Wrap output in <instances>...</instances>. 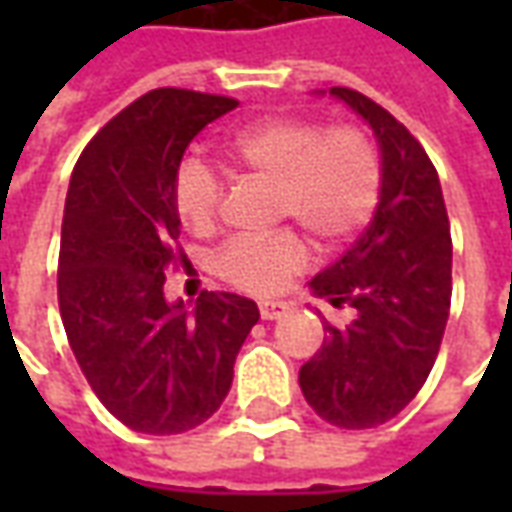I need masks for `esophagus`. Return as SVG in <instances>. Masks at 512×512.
I'll list each match as a JSON object with an SVG mask.
<instances>
[{
    "mask_svg": "<svg viewBox=\"0 0 512 512\" xmlns=\"http://www.w3.org/2000/svg\"><path fill=\"white\" fill-rule=\"evenodd\" d=\"M288 312V304L285 301H260V318L263 321H277Z\"/></svg>",
    "mask_w": 512,
    "mask_h": 512,
    "instance_id": "1",
    "label": "esophagus"
}]
</instances>
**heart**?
I'll use <instances>...</instances> for the list:
<instances>
[{"label": "heart", "mask_w": 512, "mask_h": 512, "mask_svg": "<svg viewBox=\"0 0 512 512\" xmlns=\"http://www.w3.org/2000/svg\"><path fill=\"white\" fill-rule=\"evenodd\" d=\"M224 156L235 169L274 183L277 216H290L321 246L351 241L376 216L381 158L356 126L323 128L307 117H266L235 131ZM175 213L191 233H211L224 186L200 158L175 172ZM307 266V246L293 230L266 238H233L219 249L216 271L249 293H274Z\"/></svg>", "instance_id": "obj_1"}]
</instances>
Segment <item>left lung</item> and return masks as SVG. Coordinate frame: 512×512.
<instances>
[{
	"label": "left lung",
	"mask_w": 512,
	"mask_h": 512,
	"mask_svg": "<svg viewBox=\"0 0 512 512\" xmlns=\"http://www.w3.org/2000/svg\"><path fill=\"white\" fill-rule=\"evenodd\" d=\"M329 93L376 134L381 200L362 238L310 282L315 296L356 315L348 326L326 323L299 384L318 417L365 430L397 417L439 356L452 296L450 219L436 167L411 131L367 95Z\"/></svg>",
	"instance_id": "left-lung-1"
}]
</instances>
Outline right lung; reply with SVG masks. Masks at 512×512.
Wrapping results in <instances>:
<instances>
[{
    "label": "right lung",
    "mask_w": 512,
    "mask_h": 512,
    "mask_svg": "<svg viewBox=\"0 0 512 512\" xmlns=\"http://www.w3.org/2000/svg\"><path fill=\"white\" fill-rule=\"evenodd\" d=\"M235 106L224 95L150 90L73 167L57 271L62 326L98 400L136 433L172 436L211 417L260 321L238 293L202 290L194 310L164 296L169 266L186 260L172 200L180 158Z\"/></svg>",
    "instance_id": "obj_1"
}]
</instances>
